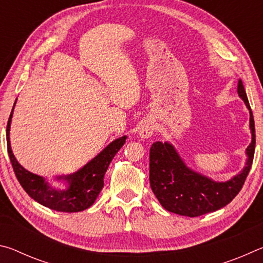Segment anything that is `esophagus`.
<instances>
[{
    "label": "esophagus",
    "mask_w": 263,
    "mask_h": 263,
    "mask_svg": "<svg viewBox=\"0 0 263 263\" xmlns=\"http://www.w3.org/2000/svg\"><path fill=\"white\" fill-rule=\"evenodd\" d=\"M154 132V127H153V124L151 122H144L141 124V126L139 128V136L141 138H144V139H147L151 136L153 135Z\"/></svg>",
    "instance_id": "1"
}]
</instances>
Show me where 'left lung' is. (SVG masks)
I'll list each match as a JSON object with an SVG mask.
<instances>
[{"instance_id":"8db88e82","label":"left lung","mask_w":263,"mask_h":263,"mask_svg":"<svg viewBox=\"0 0 263 263\" xmlns=\"http://www.w3.org/2000/svg\"><path fill=\"white\" fill-rule=\"evenodd\" d=\"M238 94L249 109L252 142L247 147V163L240 174L228 182H213L185 166L168 142L155 141L149 149V184L160 204L176 215L198 217L213 212L232 201L239 194L251 171L255 152V125L241 80Z\"/></svg>"}]
</instances>
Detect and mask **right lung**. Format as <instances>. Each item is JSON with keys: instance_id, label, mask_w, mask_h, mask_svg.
Instances as JSON below:
<instances>
[{"instance_id": "add662e5", "label": "right lung", "mask_w": 263, "mask_h": 263, "mask_svg": "<svg viewBox=\"0 0 263 263\" xmlns=\"http://www.w3.org/2000/svg\"><path fill=\"white\" fill-rule=\"evenodd\" d=\"M12 110L7 124L8 154L17 180H18L22 188L26 191V194L31 198H33L35 202L55 211L79 212L91 206L104 185L103 179L106 169H108L116 153L125 144L126 137L124 136L119 139L114 140L96 158L88 162L79 172L74 173L72 175L59 177V179L67 181L69 186L67 190H58L48 185L43 177L32 174L17 162L16 158L12 154L10 140H9Z\"/></svg>"}]
</instances>
